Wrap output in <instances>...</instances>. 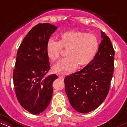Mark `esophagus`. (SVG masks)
Returning a JSON list of instances; mask_svg holds the SVG:
<instances>
[{"mask_svg": "<svg viewBox=\"0 0 127 127\" xmlns=\"http://www.w3.org/2000/svg\"><path fill=\"white\" fill-rule=\"evenodd\" d=\"M59 78H60V79H62L63 80L64 79L65 76H63V75H59Z\"/></svg>", "mask_w": 127, "mask_h": 127, "instance_id": "1", "label": "esophagus"}]
</instances>
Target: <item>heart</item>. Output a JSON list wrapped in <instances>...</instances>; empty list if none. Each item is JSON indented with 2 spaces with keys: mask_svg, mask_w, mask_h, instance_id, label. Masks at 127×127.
Returning <instances> with one entry per match:
<instances>
[{
  "mask_svg": "<svg viewBox=\"0 0 127 127\" xmlns=\"http://www.w3.org/2000/svg\"><path fill=\"white\" fill-rule=\"evenodd\" d=\"M97 37L90 33L79 31H68L63 33L59 41L49 39L46 44V54L52 62L60 57L62 48L67 49V57L63 59L52 67L54 72L68 74L79 65L85 66L95 57L98 49Z\"/></svg>",
  "mask_w": 127,
  "mask_h": 127,
  "instance_id": "obj_1",
  "label": "heart"
}]
</instances>
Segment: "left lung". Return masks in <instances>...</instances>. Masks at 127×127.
I'll list each match as a JSON object with an SVG mask.
<instances>
[{
	"instance_id": "1",
	"label": "left lung",
	"mask_w": 127,
	"mask_h": 127,
	"mask_svg": "<svg viewBox=\"0 0 127 127\" xmlns=\"http://www.w3.org/2000/svg\"><path fill=\"white\" fill-rule=\"evenodd\" d=\"M98 52L93 60L81 70L64 79L65 93L75 110L87 113L104 101L110 88L114 70L111 41L103 32Z\"/></svg>"
}]
</instances>
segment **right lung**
<instances>
[{
	"mask_svg": "<svg viewBox=\"0 0 127 127\" xmlns=\"http://www.w3.org/2000/svg\"><path fill=\"white\" fill-rule=\"evenodd\" d=\"M57 27L40 23L29 32L19 46L13 73L17 100L33 115L43 112L52 98L55 74L46 76L50 68L46 44Z\"/></svg>",
	"mask_w": 127,
	"mask_h": 127,
	"instance_id": "right-lung-1",
	"label": "right lung"
}]
</instances>
